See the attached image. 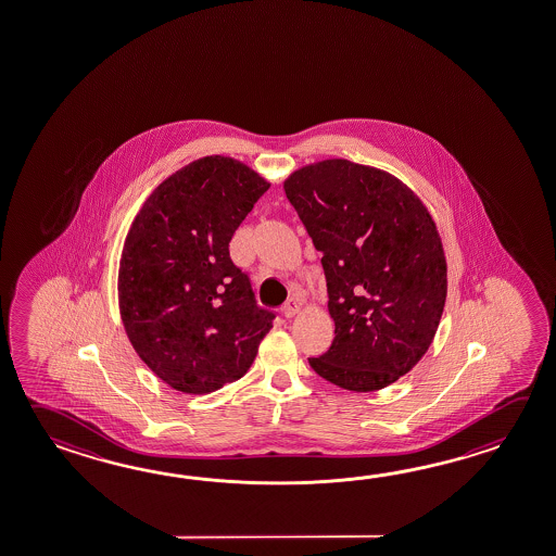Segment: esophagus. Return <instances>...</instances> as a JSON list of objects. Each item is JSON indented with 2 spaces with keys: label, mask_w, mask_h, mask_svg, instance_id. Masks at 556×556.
I'll return each mask as SVG.
<instances>
[{
  "label": "esophagus",
  "mask_w": 556,
  "mask_h": 556,
  "mask_svg": "<svg viewBox=\"0 0 556 556\" xmlns=\"http://www.w3.org/2000/svg\"><path fill=\"white\" fill-rule=\"evenodd\" d=\"M299 311H301V303H299V299H289L283 306V316L285 318H293Z\"/></svg>",
  "instance_id": "1"
}]
</instances>
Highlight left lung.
Listing matches in <instances>:
<instances>
[{"label":"left lung","mask_w":556,"mask_h":556,"mask_svg":"<svg viewBox=\"0 0 556 556\" xmlns=\"http://www.w3.org/2000/svg\"><path fill=\"white\" fill-rule=\"evenodd\" d=\"M285 194L323 253L332 346L320 378L376 391L425 356L446 301V260L429 210L386 170L328 159L294 170Z\"/></svg>","instance_id":"1"}]
</instances>
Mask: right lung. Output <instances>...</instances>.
<instances>
[{
  "mask_svg": "<svg viewBox=\"0 0 556 556\" xmlns=\"http://www.w3.org/2000/svg\"><path fill=\"white\" fill-rule=\"evenodd\" d=\"M269 182L230 157H204L163 180L139 210L119 262L129 342L170 388L204 395L240 379L275 313L255 301L230 241Z\"/></svg>",
  "mask_w": 556,
  "mask_h": 556,
  "instance_id": "1",
  "label": "right lung"
}]
</instances>
